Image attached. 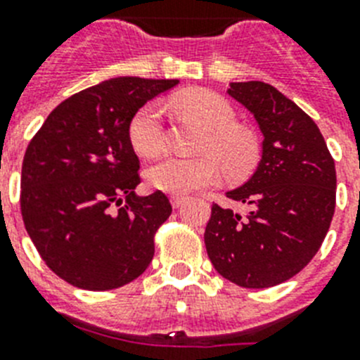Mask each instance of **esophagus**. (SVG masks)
I'll use <instances>...</instances> for the list:
<instances>
[{
  "label": "esophagus",
  "instance_id": "1",
  "mask_svg": "<svg viewBox=\"0 0 360 360\" xmlns=\"http://www.w3.org/2000/svg\"><path fill=\"white\" fill-rule=\"evenodd\" d=\"M186 196H180V195H173L171 196V205H173L174 209H178V207H182L184 205V202H186Z\"/></svg>",
  "mask_w": 360,
  "mask_h": 360
}]
</instances>
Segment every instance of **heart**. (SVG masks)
I'll list each match as a JSON object with an SVG mask.
<instances>
[{"label": "heart", "instance_id": "1", "mask_svg": "<svg viewBox=\"0 0 360 360\" xmlns=\"http://www.w3.org/2000/svg\"><path fill=\"white\" fill-rule=\"evenodd\" d=\"M173 106L207 131L202 151L218 158L229 176H243L256 165L259 157L256 136L249 129L236 126V113L221 95L205 90L187 91L174 98ZM128 135L139 155L146 158L157 157L164 149L162 110L158 104L149 103L136 111L129 122ZM215 159L211 155L200 158H164L146 171V178L153 189L167 195H187L218 182L221 167Z\"/></svg>", "mask_w": 360, "mask_h": 360}]
</instances>
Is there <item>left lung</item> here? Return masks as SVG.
Masks as SVG:
<instances>
[{"mask_svg": "<svg viewBox=\"0 0 360 360\" xmlns=\"http://www.w3.org/2000/svg\"><path fill=\"white\" fill-rule=\"evenodd\" d=\"M263 135L252 176L227 196L247 212L212 205L205 249L212 266L243 288L294 278L323 243L335 211V164L317 124L274 86L229 82Z\"/></svg>", "mask_w": 360, "mask_h": 360, "instance_id": "obj_1", "label": "left lung"}]
</instances>
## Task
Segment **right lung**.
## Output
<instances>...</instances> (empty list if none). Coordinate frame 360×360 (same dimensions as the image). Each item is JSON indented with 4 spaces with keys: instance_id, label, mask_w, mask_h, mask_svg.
I'll return each mask as SVG.
<instances>
[{
    "instance_id": "right-lung-1",
    "label": "right lung",
    "mask_w": 360,
    "mask_h": 360,
    "mask_svg": "<svg viewBox=\"0 0 360 360\" xmlns=\"http://www.w3.org/2000/svg\"><path fill=\"white\" fill-rule=\"evenodd\" d=\"M178 79L113 77L63 101L28 144L21 214L28 236L59 278L111 290L149 266L155 232L169 218L157 191L139 196L141 160L129 142L133 115Z\"/></svg>"
}]
</instances>
